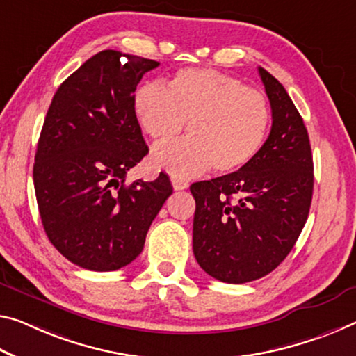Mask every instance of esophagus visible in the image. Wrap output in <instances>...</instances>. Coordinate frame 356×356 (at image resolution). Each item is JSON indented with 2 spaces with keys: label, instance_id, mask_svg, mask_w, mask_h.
Masks as SVG:
<instances>
[{
  "label": "esophagus",
  "instance_id": "34e87169",
  "mask_svg": "<svg viewBox=\"0 0 356 356\" xmlns=\"http://www.w3.org/2000/svg\"><path fill=\"white\" fill-rule=\"evenodd\" d=\"M171 182H172L174 190H185V188H188L187 180H184V179H180V177L172 176L171 177Z\"/></svg>",
  "mask_w": 356,
  "mask_h": 356
}]
</instances>
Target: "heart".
<instances>
[{
	"mask_svg": "<svg viewBox=\"0 0 356 356\" xmlns=\"http://www.w3.org/2000/svg\"><path fill=\"white\" fill-rule=\"evenodd\" d=\"M134 114L155 143H168L188 122L190 136L152 152V166L176 177H191L212 168L234 172L263 149L270 125L268 98L238 77L209 70H180L168 88L158 82L134 93Z\"/></svg>",
	"mask_w": 356,
	"mask_h": 356,
	"instance_id": "1",
	"label": "heart"
}]
</instances>
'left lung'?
I'll list each match as a JSON object with an SVG mask.
<instances>
[{
	"instance_id": "8db88e82",
	"label": "left lung",
	"mask_w": 356,
	"mask_h": 356,
	"mask_svg": "<svg viewBox=\"0 0 356 356\" xmlns=\"http://www.w3.org/2000/svg\"><path fill=\"white\" fill-rule=\"evenodd\" d=\"M273 127L255 160L190 187L193 253L209 275L245 284L269 274L296 244L309 216L314 161L306 125L284 86L258 67Z\"/></svg>"
}]
</instances>
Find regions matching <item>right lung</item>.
Masks as SVG:
<instances>
[{
	"instance_id": "1",
	"label": "right lung",
	"mask_w": 356,
	"mask_h": 356,
	"mask_svg": "<svg viewBox=\"0 0 356 356\" xmlns=\"http://www.w3.org/2000/svg\"><path fill=\"white\" fill-rule=\"evenodd\" d=\"M158 61L103 50L61 83L44 120L33 166L42 227L61 255L83 269L115 270L144 249L172 193L166 174L127 185L149 154L134 92Z\"/></svg>"
}]
</instances>
